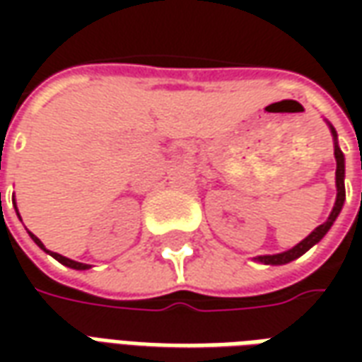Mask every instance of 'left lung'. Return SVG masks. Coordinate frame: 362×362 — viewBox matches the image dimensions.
<instances>
[{
  "instance_id": "1",
  "label": "left lung",
  "mask_w": 362,
  "mask_h": 362,
  "mask_svg": "<svg viewBox=\"0 0 362 362\" xmlns=\"http://www.w3.org/2000/svg\"><path fill=\"white\" fill-rule=\"evenodd\" d=\"M332 134H334V139H337V134H335L334 127H332ZM334 155H335V160H337V170H335L337 199H335L334 209H332V213H329V217H327L326 223H322L320 227L314 228L310 235L304 238L303 243L296 244L295 248H291V250H287V252H281V254H275V256H259L258 262H262V264H272V266L288 264V262H293V259H296L298 256H303L306 250H310L314 244L320 243V240L324 238V235H326L327 230H329V227L334 225L335 217L339 215V211H341V207H343V202H345V184H343V178H345V158H343V153H341V149L337 147V143H335Z\"/></svg>"
}]
</instances>
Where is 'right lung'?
<instances>
[{
	"label": "right lung",
	"instance_id": "obj_1",
	"mask_svg": "<svg viewBox=\"0 0 362 362\" xmlns=\"http://www.w3.org/2000/svg\"><path fill=\"white\" fill-rule=\"evenodd\" d=\"M15 209H17V207H15ZM28 235H30V238H33V240H35V243L38 244V246H40V248H42L44 252H48L52 258L58 259L59 264H64V266H67V267H74V269H87V267H90V266H87V264H79V262H74V259L66 258V256H62V254H56V252L46 250V248H44V244L40 243V240H38V238H36V236L33 235V233H28Z\"/></svg>",
	"mask_w": 362,
	"mask_h": 362
}]
</instances>
